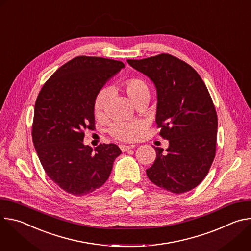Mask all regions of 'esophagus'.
<instances>
[{
  "mask_svg": "<svg viewBox=\"0 0 251 251\" xmlns=\"http://www.w3.org/2000/svg\"><path fill=\"white\" fill-rule=\"evenodd\" d=\"M133 147H134V146H128V145H120V149H121V151H122V152H126V151H128V150H130V149H133Z\"/></svg>",
  "mask_w": 251,
  "mask_h": 251,
  "instance_id": "1",
  "label": "esophagus"
}]
</instances>
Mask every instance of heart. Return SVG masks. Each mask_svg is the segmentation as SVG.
Masks as SVG:
<instances>
[{
	"label": "heart",
	"mask_w": 251,
	"mask_h": 251,
	"mask_svg": "<svg viewBox=\"0 0 251 251\" xmlns=\"http://www.w3.org/2000/svg\"><path fill=\"white\" fill-rule=\"evenodd\" d=\"M125 89L130 97V99L133 101V103L136 105L139 102L142 101H149L151 96V91L149 85L140 78H133L128 80L125 83ZM110 97V89L107 87H103L99 90L97 93L95 100H94V112L97 116H100L105 111V108L108 103ZM144 129V124L143 122L136 120V121H115L110 129V134L120 140V141H133L136 139L140 133Z\"/></svg>",
	"instance_id": "b5f03b06"
}]
</instances>
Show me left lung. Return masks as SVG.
Here are the masks:
<instances>
[{
	"instance_id": "obj_1",
	"label": "left lung",
	"mask_w": 251,
	"mask_h": 251,
	"mask_svg": "<svg viewBox=\"0 0 251 251\" xmlns=\"http://www.w3.org/2000/svg\"><path fill=\"white\" fill-rule=\"evenodd\" d=\"M127 62L154 83L156 123L169 140L166 153L155 148L147 176L171 193L189 192L201 183L216 155L218 116L208 90L191 65L171 54Z\"/></svg>"
}]
</instances>
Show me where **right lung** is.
<instances>
[{
  "label": "right lung",
  "mask_w": 251,
  "mask_h": 251,
  "mask_svg": "<svg viewBox=\"0 0 251 251\" xmlns=\"http://www.w3.org/2000/svg\"><path fill=\"white\" fill-rule=\"evenodd\" d=\"M124 67L119 60L75 57L49 78L35 101V151L49 177L68 194L80 197L100 188L121 154L115 144L85 145L83 131L94 128L97 93Z\"/></svg>",
  "instance_id": "1"
}]
</instances>
